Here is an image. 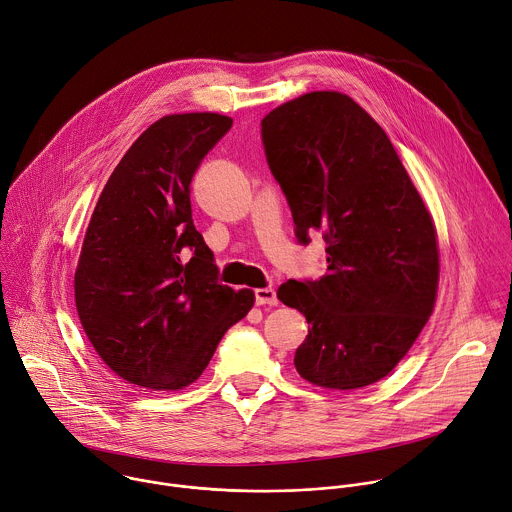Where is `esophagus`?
Here are the masks:
<instances>
[{"label":"esophagus","instance_id":"1","mask_svg":"<svg viewBox=\"0 0 512 512\" xmlns=\"http://www.w3.org/2000/svg\"><path fill=\"white\" fill-rule=\"evenodd\" d=\"M254 294H256V304H268V306L278 304V296L274 288H258Z\"/></svg>","mask_w":512,"mask_h":512}]
</instances>
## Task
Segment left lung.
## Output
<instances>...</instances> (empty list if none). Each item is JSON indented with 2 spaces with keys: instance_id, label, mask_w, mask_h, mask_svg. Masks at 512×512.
I'll return each instance as SVG.
<instances>
[{
  "instance_id": "left-lung-1",
  "label": "left lung",
  "mask_w": 512,
  "mask_h": 512,
  "mask_svg": "<svg viewBox=\"0 0 512 512\" xmlns=\"http://www.w3.org/2000/svg\"><path fill=\"white\" fill-rule=\"evenodd\" d=\"M262 141L300 244L319 232L327 274L288 280L278 298L309 335L296 349L302 379L359 389L412 349L438 296L440 250L430 210L385 131L337 90L292 98L262 119Z\"/></svg>"
}]
</instances>
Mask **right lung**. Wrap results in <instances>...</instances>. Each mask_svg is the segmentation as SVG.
<instances>
[{
  "label": "right lung",
  "instance_id": "1",
  "mask_svg": "<svg viewBox=\"0 0 512 512\" xmlns=\"http://www.w3.org/2000/svg\"><path fill=\"white\" fill-rule=\"evenodd\" d=\"M230 127L218 113L155 121L111 173L84 234L74 272L80 325L121 379L151 391L193 383L256 300L250 288L218 282L191 220V177Z\"/></svg>",
  "mask_w": 512,
  "mask_h": 512
}]
</instances>
